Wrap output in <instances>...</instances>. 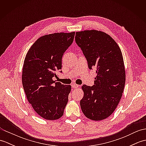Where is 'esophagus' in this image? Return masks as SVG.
I'll return each mask as SVG.
<instances>
[{
  "label": "esophagus",
  "instance_id": "34e87169",
  "mask_svg": "<svg viewBox=\"0 0 146 146\" xmlns=\"http://www.w3.org/2000/svg\"><path fill=\"white\" fill-rule=\"evenodd\" d=\"M71 86H72L73 88H76L79 87V85H76V84H72V85H71Z\"/></svg>",
  "mask_w": 146,
  "mask_h": 146
}]
</instances>
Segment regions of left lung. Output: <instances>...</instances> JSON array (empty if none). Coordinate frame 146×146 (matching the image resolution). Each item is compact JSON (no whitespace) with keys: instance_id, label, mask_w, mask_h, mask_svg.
Masks as SVG:
<instances>
[{"instance_id":"obj_1","label":"left lung","mask_w":146,"mask_h":146,"mask_svg":"<svg viewBox=\"0 0 146 146\" xmlns=\"http://www.w3.org/2000/svg\"><path fill=\"white\" fill-rule=\"evenodd\" d=\"M76 43L83 52L89 69L97 76L94 85H83L80 106L92 120H102L111 115L122 96L125 71L122 52L117 43L107 33L97 30L76 33Z\"/></svg>"}]
</instances>
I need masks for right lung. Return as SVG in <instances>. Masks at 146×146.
Wrapping results in <instances>:
<instances>
[{"label":"right lung","mask_w":146,"mask_h":146,"mask_svg":"<svg viewBox=\"0 0 146 146\" xmlns=\"http://www.w3.org/2000/svg\"><path fill=\"white\" fill-rule=\"evenodd\" d=\"M75 33H57L40 37L27 52L22 82L27 100L40 117L49 120L63 116L71 85L53 80L61 69L62 57Z\"/></svg>","instance_id":"1"}]
</instances>
